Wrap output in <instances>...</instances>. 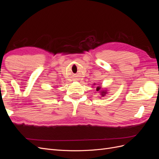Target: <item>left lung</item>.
<instances>
[{
    "label": "left lung",
    "instance_id": "left-lung-1",
    "mask_svg": "<svg viewBox=\"0 0 159 159\" xmlns=\"http://www.w3.org/2000/svg\"><path fill=\"white\" fill-rule=\"evenodd\" d=\"M99 86H98L97 87V89H96V90H97V91H99L101 90V87H100V85H99ZM107 93V90H102V91H101V95H102V96H105V95H106V93Z\"/></svg>",
    "mask_w": 159,
    "mask_h": 159
}]
</instances>
